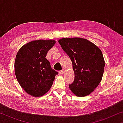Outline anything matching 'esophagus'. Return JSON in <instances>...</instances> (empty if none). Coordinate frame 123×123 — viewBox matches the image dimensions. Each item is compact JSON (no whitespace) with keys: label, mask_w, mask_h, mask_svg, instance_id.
I'll use <instances>...</instances> for the list:
<instances>
[{"label":"esophagus","mask_w":123,"mask_h":123,"mask_svg":"<svg viewBox=\"0 0 123 123\" xmlns=\"http://www.w3.org/2000/svg\"><path fill=\"white\" fill-rule=\"evenodd\" d=\"M65 70L64 69H62V70H60L59 73V74H63L65 73Z\"/></svg>","instance_id":"esophagus-1"}]
</instances>
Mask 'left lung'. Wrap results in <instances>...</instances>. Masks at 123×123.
I'll list each match as a JSON object with an SVG mask.
<instances>
[{
    "label": "left lung",
    "instance_id": "obj_1",
    "mask_svg": "<svg viewBox=\"0 0 123 123\" xmlns=\"http://www.w3.org/2000/svg\"><path fill=\"white\" fill-rule=\"evenodd\" d=\"M58 42L71 59L74 72V80L69 88L77 96L90 95L98 86L104 74L105 61L101 51L85 38H63Z\"/></svg>",
    "mask_w": 123,
    "mask_h": 123
}]
</instances>
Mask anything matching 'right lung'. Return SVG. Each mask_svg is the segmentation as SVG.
<instances>
[{
  "instance_id": "add662e5",
  "label": "right lung",
  "mask_w": 123,
  "mask_h": 123,
  "mask_svg": "<svg viewBox=\"0 0 123 123\" xmlns=\"http://www.w3.org/2000/svg\"><path fill=\"white\" fill-rule=\"evenodd\" d=\"M55 43L53 40L30 42L20 48L14 62V72L23 90L33 97L44 95L51 88L58 72L51 68L47 53Z\"/></svg>"
}]
</instances>
